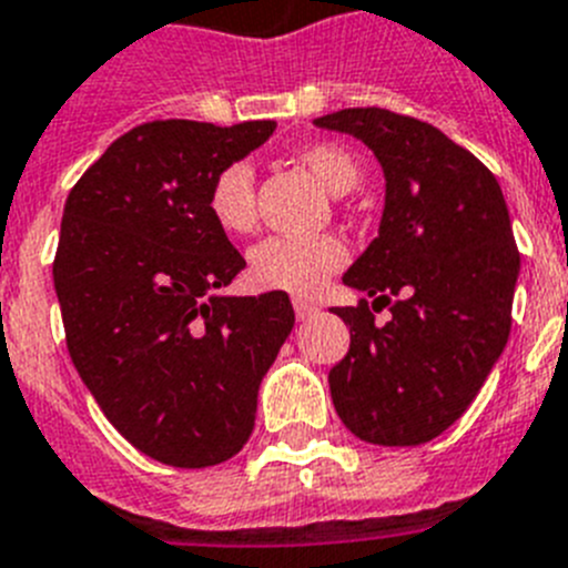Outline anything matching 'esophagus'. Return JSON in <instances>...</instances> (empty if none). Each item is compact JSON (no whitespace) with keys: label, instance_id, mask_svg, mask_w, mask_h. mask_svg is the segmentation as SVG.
<instances>
[{"label":"esophagus","instance_id":"1","mask_svg":"<svg viewBox=\"0 0 568 568\" xmlns=\"http://www.w3.org/2000/svg\"><path fill=\"white\" fill-rule=\"evenodd\" d=\"M293 307H295V318L298 321H307L318 313V307H315L313 301H307V298H293Z\"/></svg>","mask_w":568,"mask_h":568}]
</instances>
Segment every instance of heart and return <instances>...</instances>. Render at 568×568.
<instances>
[{"label":"heart","mask_w":568,"mask_h":568,"mask_svg":"<svg viewBox=\"0 0 568 568\" xmlns=\"http://www.w3.org/2000/svg\"><path fill=\"white\" fill-rule=\"evenodd\" d=\"M301 162L329 193L344 195L358 187L361 168L344 148L329 142L301 150ZM207 213L227 235H244L255 224V173L247 162H233L213 175L207 190ZM338 235H273L250 250V281L261 290L313 298L346 264Z\"/></svg>","instance_id":"heart-1"}]
</instances>
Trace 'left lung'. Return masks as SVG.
<instances>
[{"mask_svg":"<svg viewBox=\"0 0 568 568\" xmlns=\"http://www.w3.org/2000/svg\"><path fill=\"white\" fill-rule=\"evenodd\" d=\"M315 124L361 139L386 179L378 239L344 273L373 307H333L349 327V353L329 369L335 413L366 444H426L466 413L509 341L520 253L504 193L413 115L349 108Z\"/></svg>","mask_w":568,"mask_h":568,"instance_id":"1","label":"left lung"}]
</instances>
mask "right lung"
I'll list each match as a JSON object with an SVG mask.
<instances>
[{
    "label": "right lung",
    "mask_w": 568,
    "mask_h": 568,
    "mask_svg": "<svg viewBox=\"0 0 568 568\" xmlns=\"http://www.w3.org/2000/svg\"><path fill=\"white\" fill-rule=\"evenodd\" d=\"M273 130L139 124L64 202L53 284L70 358L110 424L168 466H215L247 444L295 324L287 293H219L247 261L207 213L213 175Z\"/></svg>",
    "instance_id": "right-lung-1"
}]
</instances>
